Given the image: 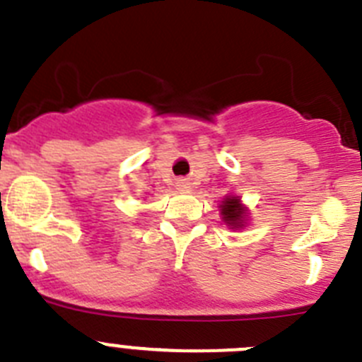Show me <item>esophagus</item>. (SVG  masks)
Listing matches in <instances>:
<instances>
[{
  "label": "esophagus",
  "instance_id": "obj_1",
  "mask_svg": "<svg viewBox=\"0 0 362 362\" xmlns=\"http://www.w3.org/2000/svg\"><path fill=\"white\" fill-rule=\"evenodd\" d=\"M175 187H177L179 192H188V190H190V183H188V181H185V179H179Z\"/></svg>",
  "mask_w": 362,
  "mask_h": 362
}]
</instances>
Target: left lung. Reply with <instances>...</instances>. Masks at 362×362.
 <instances>
[{"label":"left lung","instance_id":"1","mask_svg":"<svg viewBox=\"0 0 362 362\" xmlns=\"http://www.w3.org/2000/svg\"><path fill=\"white\" fill-rule=\"evenodd\" d=\"M221 218L230 230H242L246 228L247 218H250V210L246 204H242L240 197L235 194H228L226 197L222 199L221 204Z\"/></svg>","mask_w":362,"mask_h":362}]
</instances>
